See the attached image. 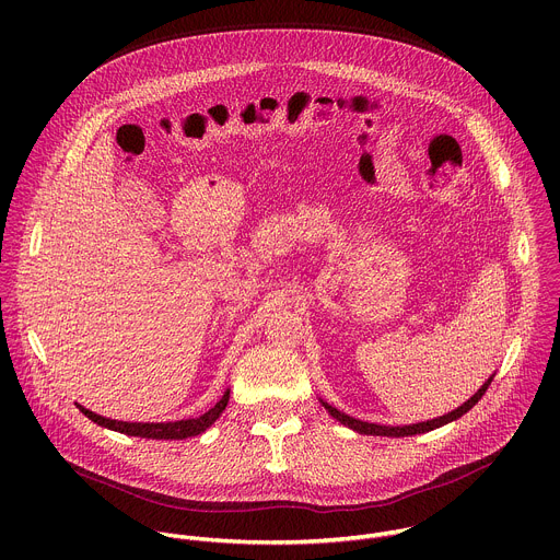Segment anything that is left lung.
Masks as SVG:
<instances>
[{
    "instance_id": "1",
    "label": "left lung",
    "mask_w": 560,
    "mask_h": 560,
    "mask_svg": "<svg viewBox=\"0 0 560 560\" xmlns=\"http://www.w3.org/2000/svg\"><path fill=\"white\" fill-rule=\"evenodd\" d=\"M492 378L494 376H490L488 378V383H483V387L478 389L467 404H463L460 408H456V410H452L450 415H445V417H439V419H432V421H425V423H417V425H406V428H387V425H376V423H365V421H359V419H352V417H348V415H343V412H339L337 408H332L330 404H324V408L337 419V421H341L343 425H348V428H352L354 432H359V434H372V436H412V434H423V432H430V430H436V428H441V425H445V423H450V421H456V419H460L465 412H469L478 401H481V396L488 392V387H490V383H492Z\"/></svg>"
}]
</instances>
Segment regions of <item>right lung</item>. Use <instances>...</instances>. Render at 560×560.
<instances>
[{"label": "right lung", "mask_w": 560, "mask_h": 560, "mask_svg": "<svg viewBox=\"0 0 560 560\" xmlns=\"http://www.w3.org/2000/svg\"><path fill=\"white\" fill-rule=\"evenodd\" d=\"M230 398V389L221 396V401L210 408L206 415H201L199 419H186V421H175V423H126V421H113V419H104L82 406H77L82 410V415H86L91 421H95L102 428L128 434V436H141V439H164V441H182L188 436H197L201 432H206L217 419L219 415L225 410Z\"/></svg>", "instance_id": "1"}]
</instances>
